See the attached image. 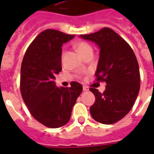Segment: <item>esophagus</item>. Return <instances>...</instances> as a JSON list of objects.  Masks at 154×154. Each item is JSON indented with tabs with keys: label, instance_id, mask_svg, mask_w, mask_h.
<instances>
[{
	"label": "esophagus",
	"instance_id": "esophagus-1",
	"mask_svg": "<svg viewBox=\"0 0 154 154\" xmlns=\"http://www.w3.org/2000/svg\"><path fill=\"white\" fill-rule=\"evenodd\" d=\"M88 90H89V88H88L87 86H83V91H88Z\"/></svg>",
	"mask_w": 154,
	"mask_h": 154
}]
</instances>
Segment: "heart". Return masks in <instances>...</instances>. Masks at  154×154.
I'll return each instance as SVG.
<instances>
[{"mask_svg":"<svg viewBox=\"0 0 154 154\" xmlns=\"http://www.w3.org/2000/svg\"><path fill=\"white\" fill-rule=\"evenodd\" d=\"M75 48H76V51H78V53L80 55L83 54L84 52L89 51V50H92V47L88 45V44L85 43V42H80V43H78L76 45V46H75Z\"/></svg>","mask_w":154,"mask_h":154,"instance_id":"1","label":"heart"}]
</instances>
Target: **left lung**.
I'll list each match as a JSON object with an SVG mask.
<instances>
[{"label": "left lung", "instance_id": "obj_1", "mask_svg": "<svg viewBox=\"0 0 154 154\" xmlns=\"http://www.w3.org/2000/svg\"><path fill=\"white\" fill-rule=\"evenodd\" d=\"M80 38L98 46L95 75L97 80L106 82L103 93L90 88L96 98L90 107L91 115L100 123L113 124L130 111L138 96L140 78L136 56L127 42L107 27Z\"/></svg>", "mask_w": 154, "mask_h": 154}]
</instances>
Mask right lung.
<instances>
[{
  "label": "right lung",
  "instance_id": "obj_1",
  "mask_svg": "<svg viewBox=\"0 0 154 154\" xmlns=\"http://www.w3.org/2000/svg\"><path fill=\"white\" fill-rule=\"evenodd\" d=\"M74 35L48 29L28 47L20 69V91L33 117L48 128H60L70 119L72 109L82 92L73 81L70 87L56 85V75L62 70V47Z\"/></svg>",
  "mask_w": 154,
  "mask_h": 154
}]
</instances>
